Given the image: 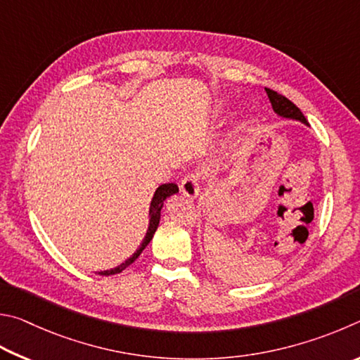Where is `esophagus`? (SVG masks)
<instances>
[{
  "instance_id": "1",
  "label": "esophagus",
  "mask_w": 360,
  "mask_h": 360,
  "mask_svg": "<svg viewBox=\"0 0 360 360\" xmlns=\"http://www.w3.org/2000/svg\"><path fill=\"white\" fill-rule=\"evenodd\" d=\"M180 191L185 194V196L196 199L200 193V176L199 174H188L180 184Z\"/></svg>"
}]
</instances>
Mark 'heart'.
<instances>
[{
  "instance_id": "obj_1",
  "label": "heart",
  "mask_w": 360,
  "mask_h": 360,
  "mask_svg": "<svg viewBox=\"0 0 360 360\" xmlns=\"http://www.w3.org/2000/svg\"><path fill=\"white\" fill-rule=\"evenodd\" d=\"M224 109H226V107H224V105H219V107H218V113H221V112H224Z\"/></svg>"
}]
</instances>
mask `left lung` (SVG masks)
<instances>
[{
    "label": "left lung",
    "instance_id": "left-lung-1",
    "mask_svg": "<svg viewBox=\"0 0 360 360\" xmlns=\"http://www.w3.org/2000/svg\"><path fill=\"white\" fill-rule=\"evenodd\" d=\"M266 93L270 99V104H272V109L276 113V115L281 117V118H288V120H295V122H300L304 123L305 126H310L307 122V118L302 110L299 109L297 105L294 103H291L288 98L283 96V94L276 93L274 90H270V88H266Z\"/></svg>",
    "mask_w": 360,
    "mask_h": 360
}]
</instances>
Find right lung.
Instances as JSON below:
<instances>
[{
    "instance_id": "obj_1",
    "label": "right lung",
    "mask_w": 360,
    "mask_h": 360,
    "mask_svg": "<svg viewBox=\"0 0 360 360\" xmlns=\"http://www.w3.org/2000/svg\"><path fill=\"white\" fill-rule=\"evenodd\" d=\"M176 193H179V186H176L175 184H164V185L156 188V191L153 194V199H151V202H150L148 229H147V232H145V237H143V240L141 243V247H139L134 251V255L128 257V259H126L124 262L120 264V266L113 267L110 270H103V272H98L99 275L109 276V275H115V274L123 272L126 267L131 266V264L134 262L139 256H141V253L145 250V247H147V245L150 243L151 238H153L155 232L158 229V224H160V218H161V209H162L164 202H166V199H169L170 196H174V194H176Z\"/></svg>"
}]
</instances>
